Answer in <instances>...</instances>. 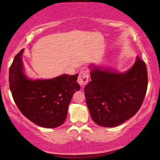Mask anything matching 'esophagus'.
I'll return each mask as SVG.
<instances>
[{
  "mask_svg": "<svg viewBox=\"0 0 160 160\" xmlns=\"http://www.w3.org/2000/svg\"><path fill=\"white\" fill-rule=\"evenodd\" d=\"M89 81V74L88 71H82L79 73V75L78 77V81L79 84L81 86L83 87L84 85H87Z\"/></svg>",
  "mask_w": 160,
  "mask_h": 160,
  "instance_id": "esophagus-1",
  "label": "esophagus"
}]
</instances>
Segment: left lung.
Returning a JSON list of instances; mask_svg holds the SVG:
<instances>
[{"mask_svg": "<svg viewBox=\"0 0 160 160\" xmlns=\"http://www.w3.org/2000/svg\"><path fill=\"white\" fill-rule=\"evenodd\" d=\"M93 67L91 81L84 88L86 103L93 122L113 128L123 123L141 108L148 88L145 62L138 56L129 70L118 72Z\"/></svg>", "mask_w": 160, "mask_h": 160, "instance_id": "obj_1", "label": "left lung"}]
</instances>
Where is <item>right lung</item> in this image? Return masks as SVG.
<instances>
[{
	"label": "right lung",
	"instance_id": "obj_1",
	"mask_svg": "<svg viewBox=\"0 0 160 160\" xmlns=\"http://www.w3.org/2000/svg\"><path fill=\"white\" fill-rule=\"evenodd\" d=\"M23 49L9 69V87L13 99L25 117L41 127L55 128L65 122L69 105L81 87L77 77L62 75L46 80H31L24 73Z\"/></svg>",
	"mask_w": 160,
	"mask_h": 160
}]
</instances>
